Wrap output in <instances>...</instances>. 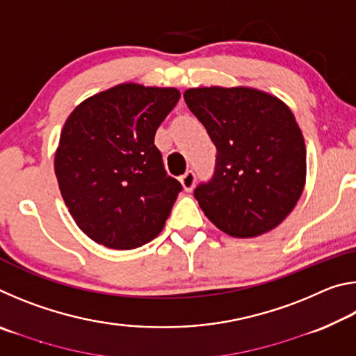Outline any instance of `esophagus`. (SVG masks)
Segmentation results:
<instances>
[{
    "label": "esophagus",
    "mask_w": 356,
    "mask_h": 356,
    "mask_svg": "<svg viewBox=\"0 0 356 356\" xmlns=\"http://www.w3.org/2000/svg\"><path fill=\"white\" fill-rule=\"evenodd\" d=\"M180 182H182L185 191H191L193 186H195V182H196V174L193 170H188L186 171L182 177H180Z\"/></svg>",
    "instance_id": "obj_1"
}]
</instances>
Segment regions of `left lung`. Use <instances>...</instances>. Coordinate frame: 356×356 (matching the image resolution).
<instances>
[{"instance_id": "8db88e82", "label": "left lung", "mask_w": 356, "mask_h": 356, "mask_svg": "<svg viewBox=\"0 0 356 356\" xmlns=\"http://www.w3.org/2000/svg\"><path fill=\"white\" fill-rule=\"evenodd\" d=\"M216 147L215 171L195 188L222 232L254 237L280 225L303 193L306 147L292 111L250 88H197L184 94Z\"/></svg>"}]
</instances>
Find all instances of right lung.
<instances>
[{
  "instance_id": "obj_1",
  "label": "right lung",
  "mask_w": 356,
  "mask_h": 356,
  "mask_svg": "<svg viewBox=\"0 0 356 356\" xmlns=\"http://www.w3.org/2000/svg\"><path fill=\"white\" fill-rule=\"evenodd\" d=\"M180 99L174 88L125 83L78 105L61 131L55 172L78 227L113 250L155 238L182 191L155 131Z\"/></svg>"
}]
</instances>
